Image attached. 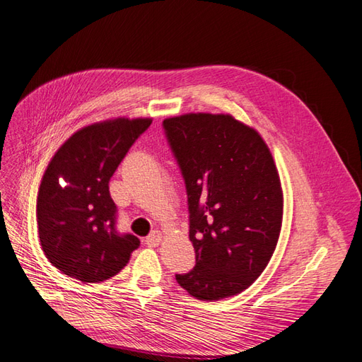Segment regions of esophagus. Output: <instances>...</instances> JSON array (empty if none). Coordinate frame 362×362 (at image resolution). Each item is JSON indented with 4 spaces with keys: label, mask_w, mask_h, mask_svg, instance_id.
I'll return each instance as SVG.
<instances>
[{
    "label": "esophagus",
    "mask_w": 362,
    "mask_h": 362,
    "mask_svg": "<svg viewBox=\"0 0 362 362\" xmlns=\"http://www.w3.org/2000/svg\"><path fill=\"white\" fill-rule=\"evenodd\" d=\"M162 240V233L159 230H153L150 233V235L146 238V243L148 247H158Z\"/></svg>",
    "instance_id": "1"
}]
</instances>
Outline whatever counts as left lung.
<instances>
[{
  "instance_id": "left-lung-1",
  "label": "left lung",
  "mask_w": 362,
  "mask_h": 362,
  "mask_svg": "<svg viewBox=\"0 0 362 362\" xmlns=\"http://www.w3.org/2000/svg\"><path fill=\"white\" fill-rule=\"evenodd\" d=\"M164 131L188 194L195 266L176 274L200 300L248 288L275 251L283 221V191L260 134L230 114H185Z\"/></svg>"
}]
</instances>
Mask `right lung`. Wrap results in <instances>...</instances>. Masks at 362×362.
<instances>
[{"instance_id":"add662e5","label":"right lung","mask_w":362,"mask_h":362,"mask_svg":"<svg viewBox=\"0 0 362 362\" xmlns=\"http://www.w3.org/2000/svg\"><path fill=\"white\" fill-rule=\"evenodd\" d=\"M151 119L100 122L75 132L57 150L37 194L42 250L52 266L83 283L117 275L139 239L115 228L110 179Z\"/></svg>"}]
</instances>
